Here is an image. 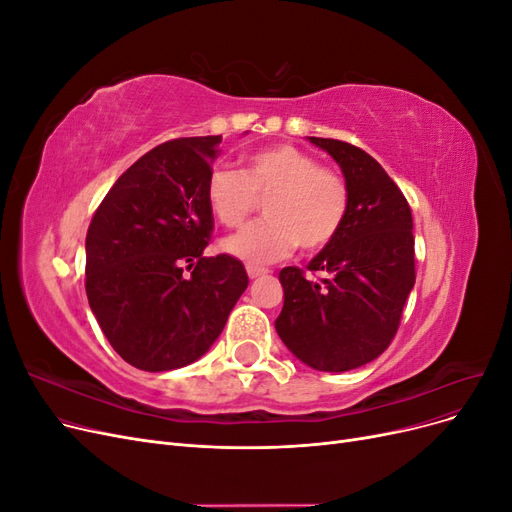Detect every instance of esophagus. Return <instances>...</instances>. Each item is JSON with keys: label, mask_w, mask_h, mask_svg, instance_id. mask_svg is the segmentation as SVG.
Returning a JSON list of instances; mask_svg holds the SVG:
<instances>
[{"label": "esophagus", "mask_w": 512, "mask_h": 512, "mask_svg": "<svg viewBox=\"0 0 512 512\" xmlns=\"http://www.w3.org/2000/svg\"><path fill=\"white\" fill-rule=\"evenodd\" d=\"M267 273H269V271H267V269H262V267H254V265L247 267V275H250V280H258V277L267 275Z\"/></svg>", "instance_id": "34e87169"}]
</instances>
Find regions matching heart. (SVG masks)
I'll list each match as a JSON object with an SVG mask.
<instances>
[{
  "label": "heart",
  "instance_id": "b5f03b06",
  "mask_svg": "<svg viewBox=\"0 0 512 512\" xmlns=\"http://www.w3.org/2000/svg\"><path fill=\"white\" fill-rule=\"evenodd\" d=\"M205 198L215 220L241 226L265 198V220L222 241V250L250 265H265L292 252L322 250L342 230L350 194L346 181L292 145H271L247 153L241 173L215 168Z\"/></svg>",
  "mask_w": 512,
  "mask_h": 512
}]
</instances>
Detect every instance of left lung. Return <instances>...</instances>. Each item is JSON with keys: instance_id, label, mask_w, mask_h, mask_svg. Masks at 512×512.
I'll list each match as a JSON object with an SVG mask.
<instances>
[{"instance_id": "8db88e82", "label": "left lung", "mask_w": 512, "mask_h": 512, "mask_svg": "<svg viewBox=\"0 0 512 512\" xmlns=\"http://www.w3.org/2000/svg\"><path fill=\"white\" fill-rule=\"evenodd\" d=\"M342 168L350 205L342 230L309 260L324 277L280 271L284 307L275 331L297 359L318 371H350L389 348L414 286L412 211L386 170L335 138L307 136Z\"/></svg>"}]
</instances>
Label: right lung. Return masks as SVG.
<instances>
[{
  "label": "right lung",
  "instance_id": "1",
  "mask_svg": "<svg viewBox=\"0 0 512 512\" xmlns=\"http://www.w3.org/2000/svg\"><path fill=\"white\" fill-rule=\"evenodd\" d=\"M220 143L192 136L153 147L115 181L89 224V307L115 352L143 371L198 361L250 282L241 260L203 256L213 228L205 188ZM183 264L195 267L190 276Z\"/></svg>",
  "mask_w": 512,
  "mask_h": 512
}]
</instances>
